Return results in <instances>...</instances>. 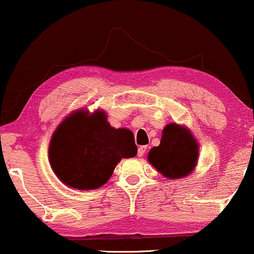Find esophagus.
Instances as JSON below:
<instances>
[{
  "label": "esophagus",
  "mask_w": 254,
  "mask_h": 254,
  "mask_svg": "<svg viewBox=\"0 0 254 254\" xmlns=\"http://www.w3.org/2000/svg\"><path fill=\"white\" fill-rule=\"evenodd\" d=\"M146 152V146H139L138 147V152H137V156L138 157H143L144 153Z\"/></svg>",
  "instance_id": "esophagus-1"
}]
</instances>
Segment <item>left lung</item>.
Listing matches in <instances>:
<instances>
[{
    "instance_id": "obj_1",
    "label": "left lung",
    "mask_w": 254,
    "mask_h": 254,
    "mask_svg": "<svg viewBox=\"0 0 254 254\" xmlns=\"http://www.w3.org/2000/svg\"><path fill=\"white\" fill-rule=\"evenodd\" d=\"M199 144L189 127L166 124L158 146L149 151L151 165L170 181L188 177L198 163Z\"/></svg>"
}]
</instances>
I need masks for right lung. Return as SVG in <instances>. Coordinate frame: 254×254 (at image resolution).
Here are the masks:
<instances>
[{
  "mask_svg": "<svg viewBox=\"0 0 254 254\" xmlns=\"http://www.w3.org/2000/svg\"><path fill=\"white\" fill-rule=\"evenodd\" d=\"M137 155L132 131L115 129L107 112L78 109L54 131L49 162L63 184L77 190H95L104 185L122 158Z\"/></svg>",
  "mask_w": 254,
  "mask_h": 254,
  "instance_id": "1",
  "label": "right lung"
}]
</instances>
